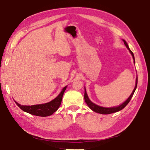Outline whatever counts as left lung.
Returning <instances> with one entry per match:
<instances>
[{"instance_id": "left-lung-1", "label": "left lung", "mask_w": 150, "mask_h": 150, "mask_svg": "<svg viewBox=\"0 0 150 150\" xmlns=\"http://www.w3.org/2000/svg\"><path fill=\"white\" fill-rule=\"evenodd\" d=\"M123 40V42L124 43V44H125V45L126 46V47L128 49L129 52H130V54H132V57H133V59H134V63H135V59H134V55L133 52H132V51L130 50V48H129V47H128V44H127L125 40ZM137 84H138V77H136V86H135V87H134V88L132 93V94L130 95V96H129L128 99H127L125 101V102L123 103L120 106H115V107L106 108V107H102V106H98V105H95V103H93V102H91V101L89 100V98H88V95H87V91H86V90H85V96H84L85 101V103H87V105H88V107H89L91 109V110H93L94 112H97V113H99V114H103V115H108V114L115 113V112H116L121 110L122 109H123L127 105H128V103L130 102L132 97V96L134 95V92H135V91L136 89Z\"/></svg>"}]
</instances>
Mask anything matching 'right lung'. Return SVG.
<instances>
[{
  "mask_svg": "<svg viewBox=\"0 0 150 150\" xmlns=\"http://www.w3.org/2000/svg\"><path fill=\"white\" fill-rule=\"evenodd\" d=\"M66 88H67V86H65L63 88L62 92L59 93V95L56 98L49 103L32 106L20 105V104L16 103V101H15V103L22 110L26 112L31 114L32 115L43 116V117L50 116L52 114H54L61 105L63 93H64Z\"/></svg>",
  "mask_w": 150,
  "mask_h": 150,
  "instance_id": "1",
  "label": "right lung"
}]
</instances>
